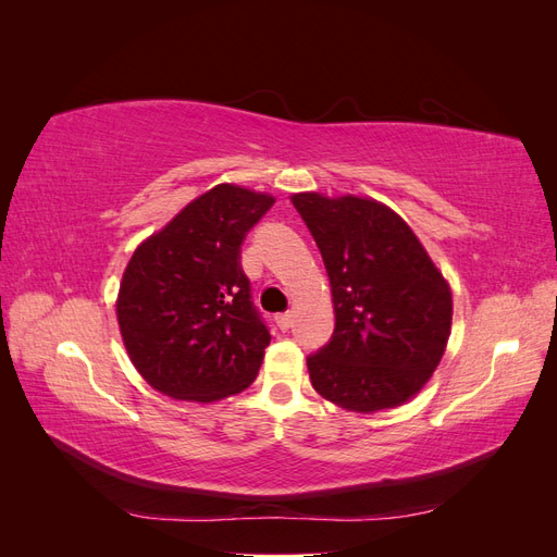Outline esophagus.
Wrapping results in <instances>:
<instances>
[{"label":"esophagus","mask_w":557,"mask_h":557,"mask_svg":"<svg viewBox=\"0 0 557 557\" xmlns=\"http://www.w3.org/2000/svg\"><path fill=\"white\" fill-rule=\"evenodd\" d=\"M276 323H278V327L285 332V330H290L293 327V313L288 311V313H281L278 318H276Z\"/></svg>","instance_id":"1"}]
</instances>
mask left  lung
Segmentation results:
<instances>
[{"mask_svg": "<svg viewBox=\"0 0 557 557\" xmlns=\"http://www.w3.org/2000/svg\"><path fill=\"white\" fill-rule=\"evenodd\" d=\"M323 256L334 334L307 360L320 397L376 413L411 401L440 367L453 293L399 213L372 197L295 193Z\"/></svg>", "mask_w": 557, "mask_h": 557, "instance_id": "1", "label": "left lung"}]
</instances>
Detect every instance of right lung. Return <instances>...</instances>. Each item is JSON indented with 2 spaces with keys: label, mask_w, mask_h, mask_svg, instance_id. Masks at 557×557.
Returning a JSON list of instances; mask_svg holds the SVG:
<instances>
[{
  "label": "right lung",
  "mask_w": 557,
  "mask_h": 557,
  "mask_svg": "<svg viewBox=\"0 0 557 557\" xmlns=\"http://www.w3.org/2000/svg\"><path fill=\"white\" fill-rule=\"evenodd\" d=\"M274 201L218 183L132 252L115 318L129 362L158 393L211 404L256 381L272 336L250 305L239 248Z\"/></svg>",
  "instance_id": "right-lung-1"
}]
</instances>
